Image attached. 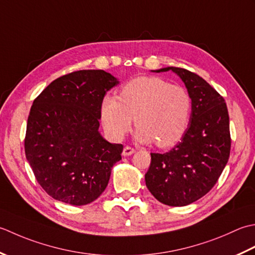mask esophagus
<instances>
[{
	"instance_id": "obj_1",
	"label": "esophagus",
	"mask_w": 255,
	"mask_h": 255,
	"mask_svg": "<svg viewBox=\"0 0 255 255\" xmlns=\"http://www.w3.org/2000/svg\"><path fill=\"white\" fill-rule=\"evenodd\" d=\"M135 153V149L131 146H126L123 148V152H122V155L123 156H129V155H132Z\"/></svg>"
}]
</instances>
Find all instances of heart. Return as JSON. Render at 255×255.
<instances>
[{"label":"heart","instance_id":"b5f03b06","mask_svg":"<svg viewBox=\"0 0 255 255\" xmlns=\"http://www.w3.org/2000/svg\"><path fill=\"white\" fill-rule=\"evenodd\" d=\"M191 99L185 88L159 77H137L122 87L119 97L107 96L101 118L108 134L121 139L132 127L141 142L158 147L178 143L189 126Z\"/></svg>","mask_w":255,"mask_h":255}]
</instances>
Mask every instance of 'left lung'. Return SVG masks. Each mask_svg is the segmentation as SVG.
<instances>
[{
	"label": "left lung",
	"instance_id": "obj_1",
	"mask_svg": "<svg viewBox=\"0 0 255 255\" xmlns=\"http://www.w3.org/2000/svg\"><path fill=\"white\" fill-rule=\"evenodd\" d=\"M185 84L191 99L189 126L181 141L164 154L150 153L146 187L164 205L181 207L209 193L230 156L229 113L223 99L198 75L167 67Z\"/></svg>",
	"mask_w": 255,
	"mask_h": 255
}]
</instances>
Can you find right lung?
<instances>
[{
  "mask_svg": "<svg viewBox=\"0 0 255 255\" xmlns=\"http://www.w3.org/2000/svg\"><path fill=\"white\" fill-rule=\"evenodd\" d=\"M119 81L105 70H78L57 78L35 99L27 119L25 155L46 193L82 206L107 188L122 144L99 132L101 103Z\"/></svg>",
  "mask_w": 255,
  "mask_h": 255,
  "instance_id": "add662e5",
  "label": "right lung"
}]
</instances>
